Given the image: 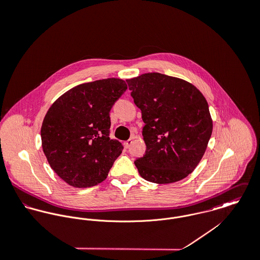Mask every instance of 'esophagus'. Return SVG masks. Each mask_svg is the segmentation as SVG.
Returning a JSON list of instances; mask_svg holds the SVG:
<instances>
[{
	"instance_id": "obj_1",
	"label": "esophagus",
	"mask_w": 260,
	"mask_h": 260,
	"mask_svg": "<svg viewBox=\"0 0 260 260\" xmlns=\"http://www.w3.org/2000/svg\"><path fill=\"white\" fill-rule=\"evenodd\" d=\"M132 143H133V139L127 140V141L125 142V147H126V148H129V147L132 145Z\"/></svg>"
}]
</instances>
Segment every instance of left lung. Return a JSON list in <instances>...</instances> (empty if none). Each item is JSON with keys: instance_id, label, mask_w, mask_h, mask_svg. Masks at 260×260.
I'll return each mask as SVG.
<instances>
[{"instance_id": "obj_1", "label": "left lung", "mask_w": 260, "mask_h": 260, "mask_svg": "<svg viewBox=\"0 0 260 260\" xmlns=\"http://www.w3.org/2000/svg\"><path fill=\"white\" fill-rule=\"evenodd\" d=\"M145 123L143 157L134 163L145 180L168 184L184 179L202 159L212 119L202 93L185 80L146 73L126 80Z\"/></svg>"}]
</instances>
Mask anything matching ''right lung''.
I'll return each mask as SVG.
<instances>
[{"instance_id": "add662e5", "label": "right lung", "mask_w": 260, "mask_h": 260, "mask_svg": "<svg viewBox=\"0 0 260 260\" xmlns=\"http://www.w3.org/2000/svg\"><path fill=\"white\" fill-rule=\"evenodd\" d=\"M126 90L118 78L84 83L49 108L41 127L42 147L51 168L69 185L91 187L108 176L123 150L109 137V113Z\"/></svg>"}]
</instances>
